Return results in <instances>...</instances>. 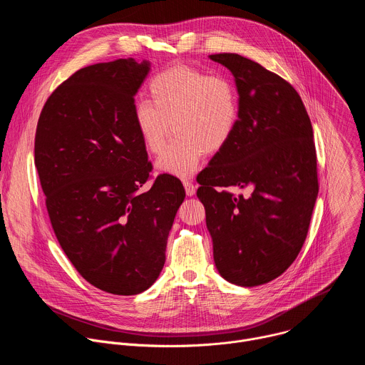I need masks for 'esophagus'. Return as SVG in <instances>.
<instances>
[{"label":"esophagus","mask_w":365,"mask_h":365,"mask_svg":"<svg viewBox=\"0 0 365 365\" xmlns=\"http://www.w3.org/2000/svg\"><path fill=\"white\" fill-rule=\"evenodd\" d=\"M183 186H185V190H186V195L187 196H193L196 193V186L190 182V180H183Z\"/></svg>","instance_id":"esophagus-1"}]
</instances>
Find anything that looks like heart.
<instances>
[{
  "label": "heart",
  "instance_id": "b5f03b06",
  "mask_svg": "<svg viewBox=\"0 0 365 365\" xmlns=\"http://www.w3.org/2000/svg\"><path fill=\"white\" fill-rule=\"evenodd\" d=\"M151 99L134 102V121L145 148L160 154L172 134L175 138L158 162L159 169L189 178L203 151L212 154L224 148L240 120V96L225 75L175 65L148 83Z\"/></svg>",
  "mask_w": 365,
  "mask_h": 365
}]
</instances>
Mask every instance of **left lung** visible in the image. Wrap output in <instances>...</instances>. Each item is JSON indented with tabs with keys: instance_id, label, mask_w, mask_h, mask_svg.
Here are the masks:
<instances>
[{
	"instance_id": "8db88e82",
	"label": "left lung",
	"mask_w": 365,
	"mask_h": 365,
	"mask_svg": "<svg viewBox=\"0 0 365 365\" xmlns=\"http://www.w3.org/2000/svg\"><path fill=\"white\" fill-rule=\"evenodd\" d=\"M212 61L228 68L240 95L234 135L200 172L197 197L220 274L252 287L283 274L306 240L319 183L314 130L296 89L237 53ZM253 186L250 198L217 187Z\"/></svg>"
}]
</instances>
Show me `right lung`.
Wrapping results in <instances>:
<instances>
[{"label": "right lung", "mask_w": 365, "mask_h": 365, "mask_svg": "<svg viewBox=\"0 0 365 365\" xmlns=\"http://www.w3.org/2000/svg\"><path fill=\"white\" fill-rule=\"evenodd\" d=\"M148 62L133 58L79 69L47 98L34 165L55 235L92 286L130 296L158 280L185 199L182 182L160 175L134 121V95Z\"/></svg>", "instance_id": "obj_1"}]
</instances>
